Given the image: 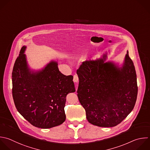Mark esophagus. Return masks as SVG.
<instances>
[{
  "label": "esophagus",
  "mask_w": 150,
  "mask_h": 150,
  "mask_svg": "<svg viewBox=\"0 0 150 150\" xmlns=\"http://www.w3.org/2000/svg\"><path fill=\"white\" fill-rule=\"evenodd\" d=\"M73 81L74 83H77L79 81V77H78L77 74L74 75V76H73Z\"/></svg>",
  "instance_id": "obj_1"
}]
</instances>
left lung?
I'll list each match as a JSON object with an SVG mask.
<instances>
[{"instance_id": "obj_1", "label": "left lung", "mask_w": 150, "mask_h": 150, "mask_svg": "<svg viewBox=\"0 0 150 150\" xmlns=\"http://www.w3.org/2000/svg\"><path fill=\"white\" fill-rule=\"evenodd\" d=\"M107 53L83 63L77 71V96L86 110L88 121L101 127L120 124L135 105L138 87L134 63L125 56L121 66L105 62Z\"/></svg>"}]
</instances>
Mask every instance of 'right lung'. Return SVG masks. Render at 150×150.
I'll list each match as a JSON object with an SVG mask.
<instances>
[{"instance_id":"obj_1","label":"right lung","mask_w":150,"mask_h":150,"mask_svg":"<svg viewBox=\"0 0 150 150\" xmlns=\"http://www.w3.org/2000/svg\"><path fill=\"white\" fill-rule=\"evenodd\" d=\"M23 46L12 71V95L18 112L32 125L40 128L59 125L66 120V96L76 91L72 76L59 70L51 60L39 70L30 69Z\"/></svg>"}]
</instances>
